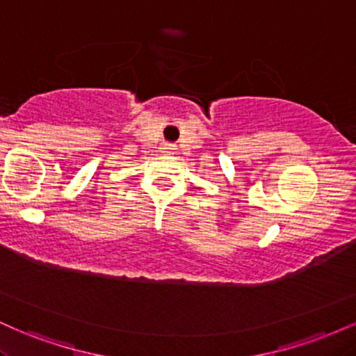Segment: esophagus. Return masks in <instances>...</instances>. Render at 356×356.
Here are the masks:
<instances>
[{
  "mask_svg": "<svg viewBox=\"0 0 356 356\" xmlns=\"http://www.w3.org/2000/svg\"><path fill=\"white\" fill-rule=\"evenodd\" d=\"M174 150H175V145H172V144L162 145V152H164V154H174Z\"/></svg>",
  "mask_w": 356,
  "mask_h": 356,
  "instance_id": "34e87169",
  "label": "esophagus"
}]
</instances>
